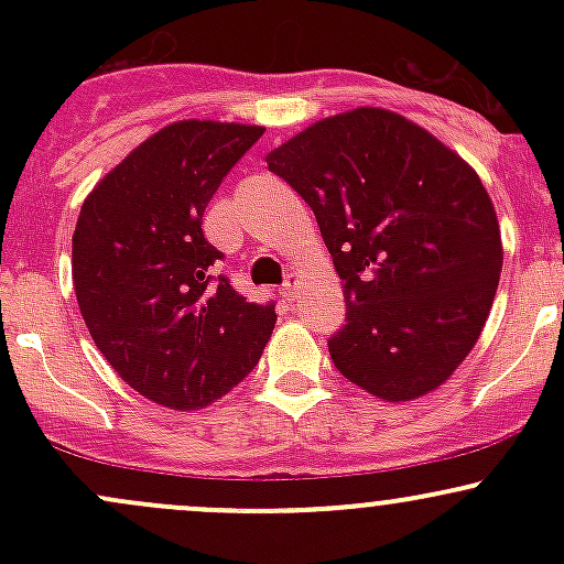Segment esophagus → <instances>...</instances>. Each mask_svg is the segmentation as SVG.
<instances>
[{
  "mask_svg": "<svg viewBox=\"0 0 564 564\" xmlns=\"http://www.w3.org/2000/svg\"><path fill=\"white\" fill-rule=\"evenodd\" d=\"M297 292H300V278L297 275H289L286 283H283V286H281V294L286 300H294V297H297Z\"/></svg>",
  "mask_w": 564,
  "mask_h": 564,
  "instance_id": "esophagus-1",
  "label": "esophagus"
}]
</instances>
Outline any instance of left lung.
Returning a JSON list of instances; mask_svg holds the SVG:
<instances>
[{
	"label": "left lung",
	"instance_id": "obj_1",
	"mask_svg": "<svg viewBox=\"0 0 564 564\" xmlns=\"http://www.w3.org/2000/svg\"><path fill=\"white\" fill-rule=\"evenodd\" d=\"M314 209L346 297L335 368L382 401L453 377L502 272L497 209L475 169L388 108L318 119L267 155Z\"/></svg>",
	"mask_w": 564,
	"mask_h": 564
}]
</instances>
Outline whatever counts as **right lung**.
Returning <instances> with one entry per match:
<instances>
[{
	"label": "right lung",
	"mask_w": 564,
	"mask_h": 564,
	"mask_svg": "<svg viewBox=\"0 0 564 564\" xmlns=\"http://www.w3.org/2000/svg\"><path fill=\"white\" fill-rule=\"evenodd\" d=\"M261 124L180 119L93 187L73 231V286L89 335L135 392L204 409L259 362L272 305L248 303L202 231L204 209Z\"/></svg>",
	"instance_id": "right-lung-1"
}]
</instances>
